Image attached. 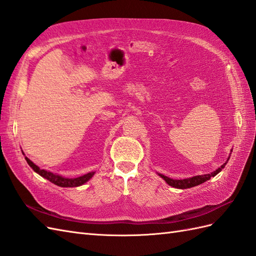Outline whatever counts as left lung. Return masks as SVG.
Returning a JSON list of instances; mask_svg holds the SVG:
<instances>
[{"label":"left lung","mask_w":256,"mask_h":256,"mask_svg":"<svg viewBox=\"0 0 256 256\" xmlns=\"http://www.w3.org/2000/svg\"><path fill=\"white\" fill-rule=\"evenodd\" d=\"M229 160V158L227 159V161ZM227 161L222 164L220 168H218L216 171L210 173V174H204V175H199V176H194L192 178H186V180H172L168 178V176H164L162 174H159L161 178L164 180L170 186L175 187V188H180V189H186V188H192L194 187L196 185H200L202 182H204L206 180H208L211 178H214L216 174H218L222 168H225V166L227 164Z\"/></svg>","instance_id":"left-lung-1"}]
</instances>
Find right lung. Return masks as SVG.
I'll list each match as a JSON object with an SVG mask.
<instances>
[{
  "label": "right lung",
  "mask_w": 256,
  "mask_h": 256,
  "mask_svg": "<svg viewBox=\"0 0 256 256\" xmlns=\"http://www.w3.org/2000/svg\"><path fill=\"white\" fill-rule=\"evenodd\" d=\"M24 159L27 160V163L32 168H34V172H36L38 174H40L42 178L48 180L50 182H53V184H55L57 186H60V187H78V186H81V185L84 184V182H86L92 178V176L94 175V172H90V173L82 175V176H80V178H64L60 175H56L54 173L48 172V171H45V170L40 168L38 166H36L34 162L30 161L27 158V156H24Z\"/></svg>",
  "instance_id": "obj_1"
}]
</instances>
